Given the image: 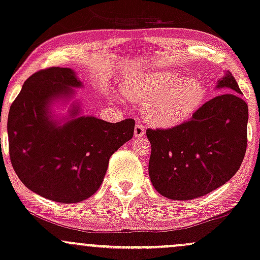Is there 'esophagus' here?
Returning <instances> with one entry per match:
<instances>
[{"instance_id":"obj_1","label":"esophagus","mask_w":260,"mask_h":260,"mask_svg":"<svg viewBox=\"0 0 260 260\" xmlns=\"http://www.w3.org/2000/svg\"><path fill=\"white\" fill-rule=\"evenodd\" d=\"M144 134H145V127H144L141 123L138 122L136 124V127H134V136L137 138H141L144 137Z\"/></svg>"}]
</instances>
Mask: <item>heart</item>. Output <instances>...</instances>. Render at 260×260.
Returning a JSON list of instances; mask_svg holds the SVG:
<instances>
[{"label":"heart","instance_id":"heart-1","mask_svg":"<svg viewBox=\"0 0 260 260\" xmlns=\"http://www.w3.org/2000/svg\"><path fill=\"white\" fill-rule=\"evenodd\" d=\"M127 97L145 104L146 120L157 127H173L189 119L206 97L204 85L175 72L144 75L123 87Z\"/></svg>","mask_w":260,"mask_h":260}]
</instances>
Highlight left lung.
I'll list each match as a JSON object with an SVG mask.
<instances>
[{
  "label": "left lung",
  "mask_w": 260,
  "mask_h": 260,
  "mask_svg": "<svg viewBox=\"0 0 260 260\" xmlns=\"http://www.w3.org/2000/svg\"><path fill=\"white\" fill-rule=\"evenodd\" d=\"M229 88L203 104L186 122L149 129V175L157 192L173 200L199 198L238 172L247 147L248 107L231 72L217 88Z\"/></svg>",
  "instance_id": "left-lung-1"
}]
</instances>
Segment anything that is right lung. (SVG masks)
Wrapping results in <instances>:
<instances>
[{
  "label": "right lung",
  "instance_id": "1",
  "mask_svg": "<svg viewBox=\"0 0 260 260\" xmlns=\"http://www.w3.org/2000/svg\"><path fill=\"white\" fill-rule=\"evenodd\" d=\"M81 81L71 68L50 67L31 75L8 114L9 157L21 182L62 204L93 196L115 151L132 139L133 119L116 123L79 116L78 104L66 122L52 119L50 104L71 98Z\"/></svg>",
  "mask_w": 260,
  "mask_h": 260
}]
</instances>
